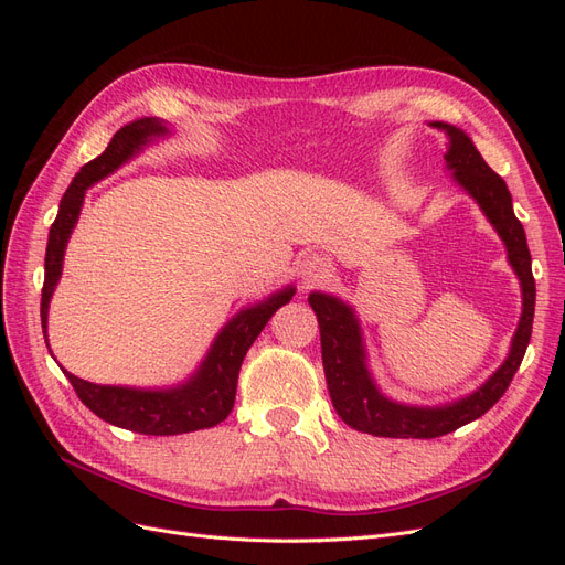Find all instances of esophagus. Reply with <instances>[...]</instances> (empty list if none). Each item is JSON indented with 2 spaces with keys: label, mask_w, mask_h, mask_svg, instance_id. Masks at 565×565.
Wrapping results in <instances>:
<instances>
[{
  "label": "esophagus",
  "mask_w": 565,
  "mask_h": 565,
  "mask_svg": "<svg viewBox=\"0 0 565 565\" xmlns=\"http://www.w3.org/2000/svg\"><path fill=\"white\" fill-rule=\"evenodd\" d=\"M330 270H332L330 259H324L322 254H316V252L301 256V262H299V276L306 285H316V282L324 280L330 276Z\"/></svg>",
  "instance_id": "1"
}]
</instances>
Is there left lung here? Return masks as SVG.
<instances>
[{"label": "left lung", "instance_id": "left-lung-1", "mask_svg": "<svg viewBox=\"0 0 565 565\" xmlns=\"http://www.w3.org/2000/svg\"><path fill=\"white\" fill-rule=\"evenodd\" d=\"M431 127L448 134V169L455 181L478 202V207L483 210L494 231L502 237L507 259L521 280L523 313L516 334L511 339L507 361L483 386H478L467 398L448 405L417 407L386 398L374 384L367 370L361 322H358L351 306L332 295L311 292L309 303L320 324L324 380H328L337 415L355 431L384 438H438L486 415L504 396L507 386L514 380L527 349L530 332H533L535 278L533 268H530L525 231L514 214L509 188L504 179L488 167L465 131L446 122H431Z\"/></svg>", "mask_w": 565, "mask_h": 565}]
</instances>
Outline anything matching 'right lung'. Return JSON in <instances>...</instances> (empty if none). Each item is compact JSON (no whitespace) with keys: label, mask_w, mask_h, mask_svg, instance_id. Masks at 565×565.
Masks as SVG:
<instances>
[{"label":"right lung","mask_w":565,"mask_h":565,"mask_svg":"<svg viewBox=\"0 0 565 565\" xmlns=\"http://www.w3.org/2000/svg\"><path fill=\"white\" fill-rule=\"evenodd\" d=\"M169 129L158 117H139L119 129L108 148L98 158L84 164L75 174L71 188H67L58 216L49 231L46 256H44V287H42V330L46 337V316L49 301L54 295L56 282L63 270L65 245L79 218L84 193L96 181L113 174L152 141L167 136ZM295 295V287H285L280 292L270 295L266 301L249 306V309L235 313L221 332L214 344L204 355L202 365L193 372V377L169 388H129V386H100L84 382L67 370L65 377L71 380L79 401L87 405L94 415L106 419L108 424L119 426L146 436H177L191 434L200 429H210L224 422L235 403L237 374L254 339L262 334L270 316ZM49 347V344H46Z\"/></svg>","instance_id":"1"}]
</instances>
